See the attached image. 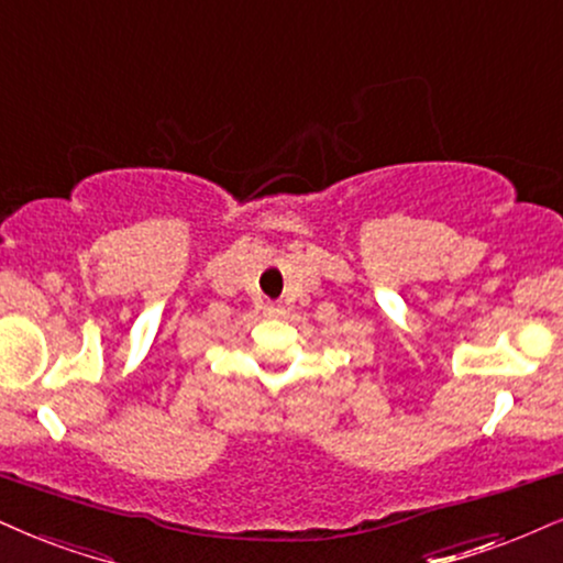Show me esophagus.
I'll return each mask as SVG.
<instances>
[{"mask_svg":"<svg viewBox=\"0 0 563 563\" xmlns=\"http://www.w3.org/2000/svg\"><path fill=\"white\" fill-rule=\"evenodd\" d=\"M263 310H266L268 316H279V313H282V305H279V302H268Z\"/></svg>","mask_w":563,"mask_h":563,"instance_id":"esophagus-1","label":"esophagus"}]
</instances>
